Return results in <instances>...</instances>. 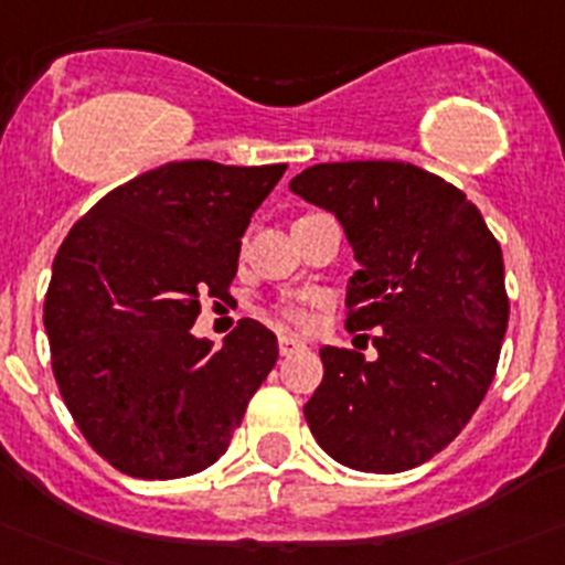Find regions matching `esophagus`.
Here are the masks:
<instances>
[{
  "instance_id": "obj_1",
  "label": "esophagus",
  "mask_w": 565,
  "mask_h": 565,
  "mask_svg": "<svg viewBox=\"0 0 565 565\" xmlns=\"http://www.w3.org/2000/svg\"><path fill=\"white\" fill-rule=\"evenodd\" d=\"M305 347V341H299L297 335H279V352L282 354H294V352H299V349Z\"/></svg>"
}]
</instances>
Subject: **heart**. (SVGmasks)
<instances>
[{"mask_svg": "<svg viewBox=\"0 0 565 565\" xmlns=\"http://www.w3.org/2000/svg\"><path fill=\"white\" fill-rule=\"evenodd\" d=\"M282 316L291 321H297V324H305V321L310 319V313L302 308V305H286V308H282Z\"/></svg>", "mask_w": 565, "mask_h": 565, "instance_id": "b5f03b06", "label": "heart"}]
</instances>
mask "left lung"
Listing matches in <instances>:
<instances>
[{
	"instance_id": "obj_1",
	"label": "left lung",
	"mask_w": 565,
	"mask_h": 565,
	"mask_svg": "<svg viewBox=\"0 0 565 565\" xmlns=\"http://www.w3.org/2000/svg\"><path fill=\"white\" fill-rule=\"evenodd\" d=\"M291 191L347 230L360 268L347 330H377V358L321 347L305 418L330 458L396 475L458 438L497 374L510 299L502 246L452 182L402 160L319 163Z\"/></svg>"
}]
</instances>
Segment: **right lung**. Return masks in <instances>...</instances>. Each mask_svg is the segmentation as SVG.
I'll return each instance as SVG.
<instances>
[{
  "mask_svg": "<svg viewBox=\"0 0 565 565\" xmlns=\"http://www.w3.org/2000/svg\"><path fill=\"white\" fill-rule=\"evenodd\" d=\"M286 169L163 163L105 193L63 238L44 299L52 374L121 475L174 480L216 463L277 363L260 321L241 319L222 349L191 327L199 299L230 297L241 235Z\"/></svg>",
  "mask_w": 565,
  "mask_h": 565,
  "instance_id": "obj_1",
  "label": "right lung"
}]
</instances>
